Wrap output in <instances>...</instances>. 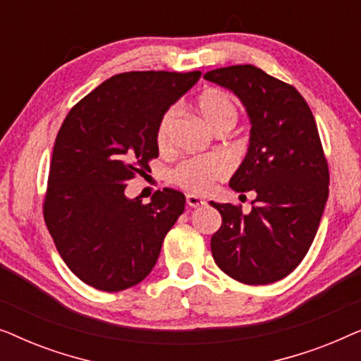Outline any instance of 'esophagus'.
<instances>
[{
	"mask_svg": "<svg viewBox=\"0 0 361 361\" xmlns=\"http://www.w3.org/2000/svg\"><path fill=\"white\" fill-rule=\"evenodd\" d=\"M187 205L192 207V209H195V207L205 205V200L202 199V197H197V195H187Z\"/></svg>",
	"mask_w": 361,
	"mask_h": 361,
	"instance_id": "34e87169",
	"label": "esophagus"
}]
</instances>
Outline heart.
Here are the masks:
<instances>
[{
    "instance_id": "heart-1",
    "label": "heart",
    "mask_w": 361,
    "mask_h": 361,
    "mask_svg": "<svg viewBox=\"0 0 361 361\" xmlns=\"http://www.w3.org/2000/svg\"><path fill=\"white\" fill-rule=\"evenodd\" d=\"M195 108L215 133L231 130L238 120V108L233 98L220 88H207L205 92H202L195 100ZM176 120L177 110L169 108L157 123L156 145L161 151H166L171 146V135ZM228 171V162L220 156L192 157L172 169L169 179L172 184L190 194H205L214 187L215 180L226 177Z\"/></svg>"
}]
</instances>
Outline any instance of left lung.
<instances>
[{
  "label": "left lung",
  "instance_id": "left-lung-1",
  "mask_svg": "<svg viewBox=\"0 0 361 361\" xmlns=\"http://www.w3.org/2000/svg\"><path fill=\"white\" fill-rule=\"evenodd\" d=\"M228 88L251 121L250 147L230 187L255 190L251 212L210 202L221 226L210 240L219 268L243 284H271L298 268L312 245L329 197V164L302 95L255 66L207 72Z\"/></svg>",
  "mask_w": 361,
  "mask_h": 361
}]
</instances>
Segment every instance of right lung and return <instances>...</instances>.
<instances>
[{
	"instance_id": "1",
	"label": "right lung",
	"mask_w": 361,
	"mask_h": 361,
	"mask_svg": "<svg viewBox=\"0 0 361 361\" xmlns=\"http://www.w3.org/2000/svg\"><path fill=\"white\" fill-rule=\"evenodd\" d=\"M202 72L113 75L68 111L54 145L44 220L68 269L98 290L118 293L154 268L162 241L185 207L179 190L128 199L126 182L159 156L156 128Z\"/></svg>"
}]
</instances>
